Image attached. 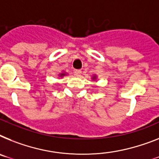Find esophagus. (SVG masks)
I'll use <instances>...</instances> for the list:
<instances>
[{
    "mask_svg": "<svg viewBox=\"0 0 159 159\" xmlns=\"http://www.w3.org/2000/svg\"><path fill=\"white\" fill-rule=\"evenodd\" d=\"M74 74H75L77 77H80V76L82 75V70H80V69H77L74 71Z\"/></svg>",
    "mask_w": 159,
    "mask_h": 159,
    "instance_id": "1",
    "label": "esophagus"
}]
</instances>
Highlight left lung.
<instances>
[{
  "label": "left lung",
  "mask_w": 159,
  "mask_h": 159,
  "mask_svg": "<svg viewBox=\"0 0 159 159\" xmlns=\"http://www.w3.org/2000/svg\"><path fill=\"white\" fill-rule=\"evenodd\" d=\"M96 79H97V76L96 75H94L93 77H92V80H94H94H96Z\"/></svg>",
  "instance_id": "1"
}]
</instances>
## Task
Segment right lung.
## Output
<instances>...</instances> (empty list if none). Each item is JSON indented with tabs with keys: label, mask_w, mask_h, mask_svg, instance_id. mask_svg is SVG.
I'll return each instance as SVG.
<instances>
[{
	"label": "right lung",
	"mask_w": 159,
	"mask_h": 159,
	"mask_svg": "<svg viewBox=\"0 0 159 159\" xmlns=\"http://www.w3.org/2000/svg\"><path fill=\"white\" fill-rule=\"evenodd\" d=\"M65 75H67V73H60L58 76H59L60 77H63L64 76H65Z\"/></svg>",
	"instance_id": "right-lung-1"
}]
</instances>
